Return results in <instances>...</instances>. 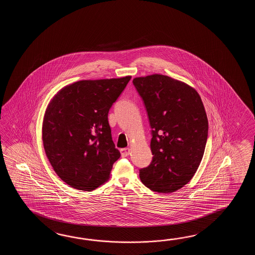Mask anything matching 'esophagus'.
I'll use <instances>...</instances> for the list:
<instances>
[{
  "instance_id": "esophagus-1",
  "label": "esophagus",
  "mask_w": 255,
  "mask_h": 255,
  "mask_svg": "<svg viewBox=\"0 0 255 255\" xmlns=\"http://www.w3.org/2000/svg\"><path fill=\"white\" fill-rule=\"evenodd\" d=\"M121 156L123 157H128L130 154V148L129 147H126V148H122L121 150Z\"/></svg>"
}]
</instances>
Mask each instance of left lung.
Segmentation results:
<instances>
[{
    "mask_svg": "<svg viewBox=\"0 0 255 255\" xmlns=\"http://www.w3.org/2000/svg\"><path fill=\"white\" fill-rule=\"evenodd\" d=\"M151 127L152 161L139 169L142 183L170 193L190 182L201 164L208 137V119L201 97L183 82L163 75L135 77Z\"/></svg>",
    "mask_w": 255,
    "mask_h": 255,
    "instance_id": "1",
    "label": "left lung"
}]
</instances>
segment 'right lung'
Returning a JSON list of instances; mask_svg holds the SVG:
<instances>
[{
  "label": "right lung",
  "instance_id": "obj_1",
  "mask_svg": "<svg viewBox=\"0 0 255 255\" xmlns=\"http://www.w3.org/2000/svg\"><path fill=\"white\" fill-rule=\"evenodd\" d=\"M131 76L82 80L62 88L45 111L43 143L55 173L77 190L97 189L120 157L108 115Z\"/></svg>",
  "mask_w": 255,
  "mask_h": 255
}]
</instances>
